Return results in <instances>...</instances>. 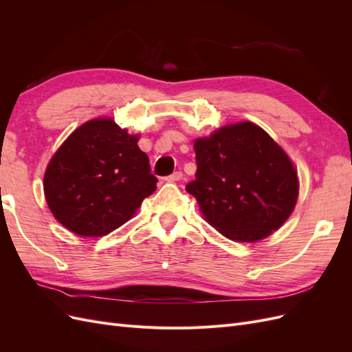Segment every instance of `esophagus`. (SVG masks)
<instances>
[{
  "label": "esophagus",
  "mask_w": 352,
  "mask_h": 352,
  "mask_svg": "<svg viewBox=\"0 0 352 352\" xmlns=\"http://www.w3.org/2000/svg\"><path fill=\"white\" fill-rule=\"evenodd\" d=\"M182 177H184L182 172H175V173H172L170 176H167L166 180H167V182H177V180H180Z\"/></svg>",
  "instance_id": "esophagus-1"
}]
</instances>
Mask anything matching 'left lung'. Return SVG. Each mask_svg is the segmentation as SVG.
<instances>
[{
  "instance_id": "8db88e82",
  "label": "left lung",
  "mask_w": 352,
  "mask_h": 352,
  "mask_svg": "<svg viewBox=\"0 0 352 352\" xmlns=\"http://www.w3.org/2000/svg\"><path fill=\"white\" fill-rule=\"evenodd\" d=\"M195 180L186 185L202 214L226 238L255 242L278 230L298 198L296 172L257 124L221 127L195 141Z\"/></svg>"
}]
</instances>
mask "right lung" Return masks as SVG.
<instances>
[{"label":"right lung","mask_w":352,"mask_h":352,"mask_svg":"<svg viewBox=\"0 0 352 352\" xmlns=\"http://www.w3.org/2000/svg\"><path fill=\"white\" fill-rule=\"evenodd\" d=\"M138 136L110 119L74 131L50 162L44 190L63 226L80 236H104L129 220L158 179Z\"/></svg>","instance_id":"obj_1"}]
</instances>
